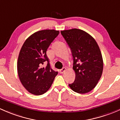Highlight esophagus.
Here are the masks:
<instances>
[{"mask_svg":"<svg viewBox=\"0 0 120 120\" xmlns=\"http://www.w3.org/2000/svg\"><path fill=\"white\" fill-rule=\"evenodd\" d=\"M65 70H66V68L63 67L62 69H61V70H60V72L61 73V74H63L64 72L65 71Z\"/></svg>","mask_w":120,"mask_h":120,"instance_id":"34e87169","label":"esophagus"}]
</instances>
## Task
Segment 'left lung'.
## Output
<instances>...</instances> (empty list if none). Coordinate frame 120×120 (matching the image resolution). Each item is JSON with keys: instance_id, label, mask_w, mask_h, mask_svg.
<instances>
[{"instance_id": "obj_1", "label": "left lung", "mask_w": 120, "mask_h": 120, "mask_svg": "<svg viewBox=\"0 0 120 120\" xmlns=\"http://www.w3.org/2000/svg\"><path fill=\"white\" fill-rule=\"evenodd\" d=\"M61 34L74 59L75 79L69 86L79 94L89 93L96 86L102 74L103 62L99 46L94 38L82 30H62Z\"/></svg>"}]
</instances>
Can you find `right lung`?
Masks as SVG:
<instances>
[{"instance_id": "1", "label": "right lung", "mask_w": 120, "mask_h": 120, "mask_svg": "<svg viewBox=\"0 0 120 120\" xmlns=\"http://www.w3.org/2000/svg\"><path fill=\"white\" fill-rule=\"evenodd\" d=\"M59 31L43 30L29 36L21 48L17 61V71L22 85L36 95L46 93L52 84L57 72L50 68L46 50ZM45 61L48 64L42 68Z\"/></svg>"}]
</instances>
